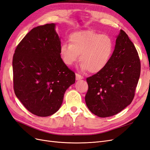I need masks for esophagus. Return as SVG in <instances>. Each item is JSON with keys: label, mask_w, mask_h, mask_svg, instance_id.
<instances>
[{"label": "esophagus", "mask_w": 150, "mask_h": 150, "mask_svg": "<svg viewBox=\"0 0 150 150\" xmlns=\"http://www.w3.org/2000/svg\"><path fill=\"white\" fill-rule=\"evenodd\" d=\"M84 78L83 76H81V75H79V74H76V81H79V80H81V79H83Z\"/></svg>", "instance_id": "34e87169"}]
</instances>
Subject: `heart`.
I'll list each match as a JSON object with an SVG mask.
<instances>
[{
	"instance_id": "b5f03b06",
	"label": "heart",
	"mask_w": 150,
	"mask_h": 150,
	"mask_svg": "<svg viewBox=\"0 0 150 150\" xmlns=\"http://www.w3.org/2000/svg\"><path fill=\"white\" fill-rule=\"evenodd\" d=\"M69 44L60 47L62 59L67 66H72L78 59L81 71L96 74L106 67L112 55L114 45L111 38L93 30H84L71 34Z\"/></svg>"
}]
</instances>
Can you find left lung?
I'll return each instance as SVG.
<instances>
[{
  "label": "left lung",
  "mask_w": 150,
  "mask_h": 150,
  "mask_svg": "<svg viewBox=\"0 0 150 150\" xmlns=\"http://www.w3.org/2000/svg\"><path fill=\"white\" fill-rule=\"evenodd\" d=\"M138 52L125 31L120 30L108 64L86 81L85 101L90 111L101 117L121 112L132 102L140 76Z\"/></svg>",
  "instance_id": "obj_1"
}]
</instances>
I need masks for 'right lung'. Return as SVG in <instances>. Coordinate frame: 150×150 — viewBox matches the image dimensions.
Segmentation results:
<instances>
[{
	"label": "right lung",
	"instance_id": "1",
	"mask_svg": "<svg viewBox=\"0 0 150 150\" xmlns=\"http://www.w3.org/2000/svg\"><path fill=\"white\" fill-rule=\"evenodd\" d=\"M56 24L38 26L27 34L13 56V89L33 114L46 117L61 108L66 91L74 84V72L60 54Z\"/></svg>",
	"mask_w": 150,
	"mask_h": 150
}]
</instances>
